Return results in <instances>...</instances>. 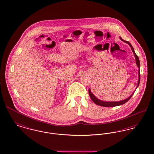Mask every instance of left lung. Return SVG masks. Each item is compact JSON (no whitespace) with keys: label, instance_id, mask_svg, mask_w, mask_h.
<instances>
[{"label":"left lung","instance_id":"8db88e82","mask_svg":"<svg viewBox=\"0 0 154 154\" xmlns=\"http://www.w3.org/2000/svg\"><path fill=\"white\" fill-rule=\"evenodd\" d=\"M121 41H123V42L126 43H128L130 46V47L131 48V49L132 50V51L134 53V56L136 58V65H137L138 68H139L138 69V83L137 86L136 87V89L137 88L138 86H139V84H140V60H139V58L137 56V54L135 53V51H134V50L133 49V46H131V45L130 44V43H129L128 41H125L123 39H122L121 37H119ZM134 92H133L131 95L130 96L127 98L126 99H125L123 100H122V101H102V100H99L98 98H97V97H96L91 91L90 89H89V94L90 97L91 98V99L92 100V101L97 105H100V106H105V107H108V106H119V105H123L125 103H126L128 101H129L130 98L131 97V96H133V94H134Z\"/></svg>","mask_w":154,"mask_h":154}]
</instances>
